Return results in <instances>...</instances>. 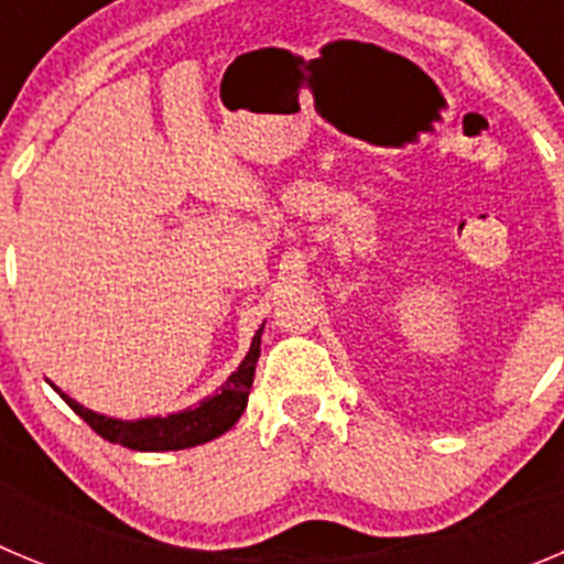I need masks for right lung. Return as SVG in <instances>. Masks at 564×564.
<instances>
[{
  "label": "right lung",
  "mask_w": 564,
  "mask_h": 564,
  "mask_svg": "<svg viewBox=\"0 0 564 564\" xmlns=\"http://www.w3.org/2000/svg\"><path fill=\"white\" fill-rule=\"evenodd\" d=\"M261 332L252 337L250 351H247L245 362L238 365V370L221 384L216 395H207L205 402L196 408L182 410V413H171L165 419H140V421H118L106 419V415L86 410L84 404L73 402L69 395L61 393V399L80 415V419L100 435V438L111 441V444H123L129 449H140V453H165V449H187V446L205 444V441L219 438L221 433L232 427L238 415L245 413L247 395H250L252 377H256V362L261 357Z\"/></svg>",
  "instance_id": "1"
}]
</instances>
